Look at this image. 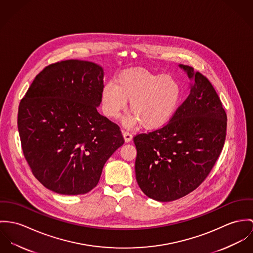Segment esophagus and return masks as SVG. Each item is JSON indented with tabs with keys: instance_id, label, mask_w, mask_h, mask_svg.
I'll return each mask as SVG.
<instances>
[{
	"instance_id": "34e87169",
	"label": "esophagus",
	"mask_w": 253,
	"mask_h": 253,
	"mask_svg": "<svg viewBox=\"0 0 253 253\" xmlns=\"http://www.w3.org/2000/svg\"><path fill=\"white\" fill-rule=\"evenodd\" d=\"M122 134H123L124 140H125L126 142H129V141H131V140H132L133 136H132V134H131V133H129L128 131H122Z\"/></svg>"
}]
</instances>
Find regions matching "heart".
Wrapping results in <instances>:
<instances>
[{
    "mask_svg": "<svg viewBox=\"0 0 253 253\" xmlns=\"http://www.w3.org/2000/svg\"><path fill=\"white\" fill-rule=\"evenodd\" d=\"M181 96L180 84L173 77L135 69L121 73L115 84L105 85L101 103L104 113L115 119L130 102L133 115L127 118L126 125L134 127L140 123L146 130H157L172 118Z\"/></svg>",
    "mask_w": 253,
    "mask_h": 253,
    "instance_id": "heart-1",
    "label": "heart"
}]
</instances>
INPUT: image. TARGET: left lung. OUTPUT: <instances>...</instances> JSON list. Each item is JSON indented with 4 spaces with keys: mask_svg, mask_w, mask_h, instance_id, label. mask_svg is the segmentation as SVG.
Returning <instances> with one entry per match:
<instances>
[{
    "mask_svg": "<svg viewBox=\"0 0 253 253\" xmlns=\"http://www.w3.org/2000/svg\"><path fill=\"white\" fill-rule=\"evenodd\" d=\"M179 67L193 81L190 94L167 125L134 137L138 184L159 202L195 190L214 166L226 138L227 115L213 86L192 67Z\"/></svg>",
    "mask_w": 253,
    "mask_h": 253,
    "instance_id": "obj_1",
    "label": "left lung"
}]
</instances>
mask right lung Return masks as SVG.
<instances>
[{
	"label": "right lung",
	"instance_id": "obj_1",
	"mask_svg": "<svg viewBox=\"0 0 253 253\" xmlns=\"http://www.w3.org/2000/svg\"><path fill=\"white\" fill-rule=\"evenodd\" d=\"M103 88L102 67L66 60L45 67L21 100L17 125L23 154L47 189L63 195L89 192L124 143L119 126L97 111Z\"/></svg>",
	"mask_w": 253,
	"mask_h": 253
}]
</instances>
